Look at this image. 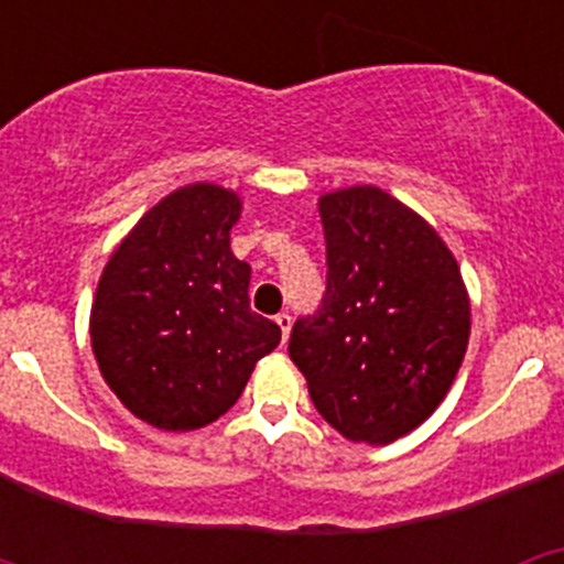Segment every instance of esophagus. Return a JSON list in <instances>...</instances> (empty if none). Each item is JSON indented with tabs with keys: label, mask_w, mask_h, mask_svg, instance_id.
I'll list each match as a JSON object with an SVG mask.
<instances>
[{
	"label": "esophagus",
	"mask_w": 564,
	"mask_h": 564,
	"mask_svg": "<svg viewBox=\"0 0 564 564\" xmlns=\"http://www.w3.org/2000/svg\"><path fill=\"white\" fill-rule=\"evenodd\" d=\"M276 325L279 330H282V341H288V336H291V325H293V316L288 311L276 313Z\"/></svg>",
	"instance_id": "1"
}]
</instances>
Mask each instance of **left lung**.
I'll list each match as a JSON object with an SVG mask.
<instances>
[{"label":"left lung","mask_w":564,"mask_h":564,"mask_svg":"<svg viewBox=\"0 0 564 564\" xmlns=\"http://www.w3.org/2000/svg\"><path fill=\"white\" fill-rule=\"evenodd\" d=\"M327 246L322 305L291 352L318 415L350 441H398L449 392L466 356L468 296L435 228L376 186L318 200Z\"/></svg>","instance_id":"8db88e82"}]
</instances>
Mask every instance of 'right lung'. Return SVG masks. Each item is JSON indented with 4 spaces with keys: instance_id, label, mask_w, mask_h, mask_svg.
<instances>
[{
    "instance_id": "add662e5",
    "label": "right lung",
    "mask_w": 564,
    "mask_h": 564,
    "mask_svg": "<svg viewBox=\"0 0 564 564\" xmlns=\"http://www.w3.org/2000/svg\"><path fill=\"white\" fill-rule=\"evenodd\" d=\"M239 197L212 183L149 208L101 273L89 336L109 390L166 432L200 430L246 390L279 344L248 302L251 265L231 253Z\"/></svg>"
}]
</instances>
